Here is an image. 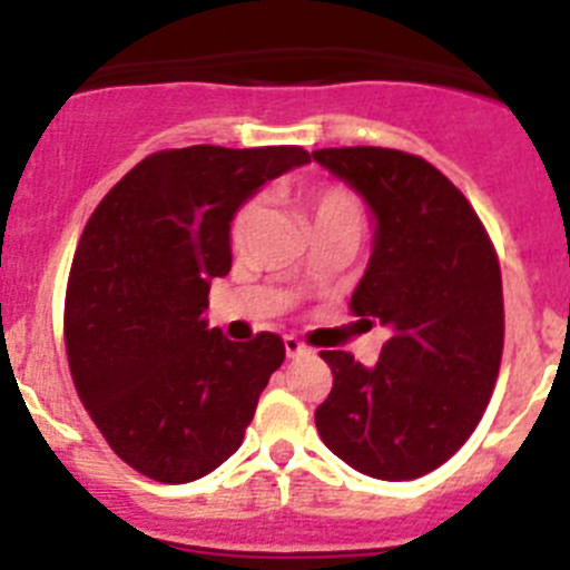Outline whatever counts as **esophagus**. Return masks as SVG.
<instances>
[{
	"label": "esophagus",
	"mask_w": 570,
	"mask_h": 570,
	"mask_svg": "<svg viewBox=\"0 0 570 570\" xmlns=\"http://www.w3.org/2000/svg\"><path fill=\"white\" fill-rule=\"evenodd\" d=\"M285 354H288L291 360H294V356H305L308 354V345L296 340V336H285Z\"/></svg>",
	"instance_id": "obj_1"
}]
</instances>
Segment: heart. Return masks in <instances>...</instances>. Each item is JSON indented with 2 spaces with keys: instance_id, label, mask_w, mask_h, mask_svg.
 I'll use <instances>...</instances> for the list:
<instances>
[{
  "instance_id": "b5f03b06",
  "label": "heart",
  "mask_w": 570,
  "mask_h": 570,
  "mask_svg": "<svg viewBox=\"0 0 570 570\" xmlns=\"http://www.w3.org/2000/svg\"><path fill=\"white\" fill-rule=\"evenodd\" d=\"M256 210L259 205L245 203L234 214V223H230V245L242 248V242L248 236L250 225L256 219ZM302 210L308 216L311 228H325V225H340L351 223L362 228V203L354 190L342 188V185H320V188H311L308 194L302 196Z\"/></svg>"
}]
</instances>
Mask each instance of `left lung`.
Segmentation results:
<instances>
[{"mask_svg":"<svg viewBox=\"0 0 570 570\" xmlns=\"http://www.w3.org/2000/svg\"><path fill=\"white\" fill-rule=\"evenodd\" d=\"M314 159L371 205L374 254L351 296L391 331L380 362L322 351L334 387L316 407L322 442L376 480H416L465 445L500 376V259L462 190L422 156L322 148Z\"/></svg>","mask_w":570,"mask_h":570,"instance_id":"8db88e82","label":"left lung"}]
</instances>
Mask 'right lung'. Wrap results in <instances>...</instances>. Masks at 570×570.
<instances>
[{
  "label": "right lung",
  "instance_id": "add662e5",
  "mask_svg": "<svg viewBox=\"0 0 570 570\" xmlns=\"http://www.w3.org/2000/svg\"><path fill=\"white\" fill-rule=\"evenodd\" d=\"M308 159L299 145L156 150L85 225L65 294L70 376L114 454L150 480L223 465L285 360L276 334L230 342L203 311L230 271L236 208Z\"/></svg>",
  "mask_w": 570,
  "mask_h": 570
}]
</instances>
